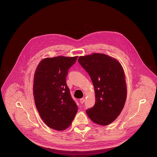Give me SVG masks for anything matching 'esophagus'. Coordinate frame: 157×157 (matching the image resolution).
<instances>
[{"mask_svg": "<svg viewBox=\"0 0 157 157\" xmlns=\"http://www.w3.org/2000/svg\"><path fill=\"white\" fill-rule=\"evenodd\" d=\"M84 102H85V99H84V98H82V99H80V102L82 104H83Z\"/></svg>", "mask_w": 157, "mask_h": 157, "instance_id": "esophagus-1", "label": "esophagus"}]
</instances>
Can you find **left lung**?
Returning a JSON list of instances; mask_svg holds the SVG:
<instances>
[{"instance_id": "obj_1", "label": "left lung", "mask_w": 157, "mask_h": 157, "mask_svg": "<svg viewBox=\"0 0 157 157\" xmlns=\"http://www.w3.org/2000/svg\"><path fill=\"white\" fill-rule=\"evenodd\" d=\"M78 62L89 74L95 90V105L86 110L87 114L96 124H109L121 113L126 99L121 65L116 59L102 53L80 56Z\"/></svg>"}]
</instances>
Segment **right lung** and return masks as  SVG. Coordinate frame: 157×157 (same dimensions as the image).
Returning <instances> with one entry per match:
<instances>
[{"mask_svg":"<svg viewBox=\"0 0 157 157\" xmlns=\"http://www.w3.org/2000/svg\"><path fill=\"white\" fill-rule=\"evenodd\" d=\"M77 58H46L34 73L33 95L37 110L43 122L57 131L68 128L77 113L78 106L66 83L68 69Z\"/></svg>","mask_w":157,"mask_h":157,"instance_id":"right-lung-1","label":"right lung"}]
</instances>
